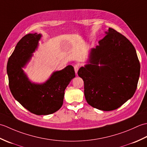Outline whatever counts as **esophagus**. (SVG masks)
I'll use <instances>...</instances> for the list:
<instances>
[{"label": "esophagus", "instance_id": "1", "mask_svg": "<svg viewBox=\"0 0 147 147\" xmlns=\"http://www.w3.org/2000/svg\"><path fill=\"white\" fill-rule=\"evenodd\" d=\"M74 71H75V73H76V74H77V73H78V69H79V65H78V64H76V65H74Z\"/></svg>", "mask_w": 147, "mask_h": 147}]
</instances>
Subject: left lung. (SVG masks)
Instances as JSON below:
<instances>
[{
  "label": "left lung",
  "instance_id": "left-lung-1",
  "mask_svg": "<svg viewBox=\"0 0 147 147\" xmlns=\"http://www.w3.org/2000/svg\"><path fill=\"white\" fill-rule=\"evenodd\" d=\"M99 40V45L92 49L90 64L81 67L78 74L84 82L88 104L99 110L110 111L133 96L140 64L136 50L128 39L111 28Z\"/></svg>",
  "mask_w": 147,
  "mask_h": 147
}]
</instances>
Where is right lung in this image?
Instances as JSON below:
<instances>
[{
  "instance_id": "add662e5",
  "label": "right lung",
  "mask_w": 147,
  "mask_h": 147,
  "mask_svg": "<svg viewBox=\"0 0 147 147\" xmlns=\"http://www.w3.org/2000/svg\"><path fill=\"white\" fill-rule=\"evenodd\" d=\"M40 37V34L29 33L19 41L9 59L7 72L9 88L14 98L33 114L48 115L62 107L65 89L75 77V72L72 65H67L54 72L42 85L31 83L21 67L32 57Z\"/></svg>"
}]
</instances>
